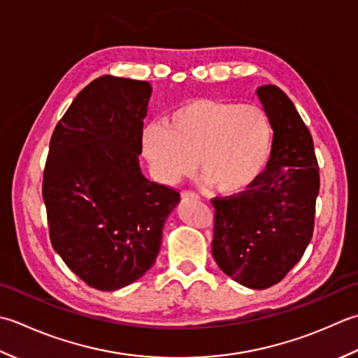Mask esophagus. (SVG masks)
<instances>
[{
  "label": "esophagus",
  "mask_w": 358,
  "mask_h": 358,
  "mask_svg": "<svg viewBox=\"0 0 358 358\" xmlns=\"http://www.w3.org/2000/svg\"><path fill=\"white\" fill-rule=\"evenodd\" d=\"M182 199H185V201H188V199H199V194L198 193H194V192H188V189H185V192H182Z\"/></svg>",
  "instance_id": "obj_1"
}]
</instances>
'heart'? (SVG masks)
Instances as JSON below:
<instances>
[{"mask_svg": "<svg viewBox=\"0 0 358 358\" xmlns=\"http://www.w3.org/2000/svg\"><path fill=\"white\" fill-rule=\"evenodd\" d=\"M272 151L273 127L264 109L222 99L188 100L142 133L143 157L160 184H176L198 162L203 182L227 196L257 184Z\"/></svg>", "mask_w": 358, "mask_h": 358, "instance_id": "b5f03b06", "label": "heart"}]
</instances>
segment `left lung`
Listing matches in <instances>:
<instances>
[{
  "label": "left lung",
  "mask_w": 358,
  "mask_h": 358,
  "mask_svg": "<svg viewBox=\"0 0 358 358\" xmlns=\"http://www.w3.org/2000/svg\"><path fill=\"white\" fill-rule=\"evenodd\" d=\"M273 127L267 170L244 193L215 198L211 253L221 271L250 289L280 282L312 239L320 169L308 127L278 86L257 90Z\"/></svg>",
  "instance_id": "1"
}]
</instances>
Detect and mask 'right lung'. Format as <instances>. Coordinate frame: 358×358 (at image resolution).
<instances>
[{
	"label": "right lung",
	"instance_id": "1",
	"mask_svg": "<svg viewBox=\"0 0 358 358\" xmlns=\"http://www.w3.org/2000/svg\"><path fill=\"white\" fill-rule=\"evenodd\" d=\"M151 85L99 77L72 101L50 137L43 174L49 236L87 286L125 287L155 264L179 192L138 165Z\"/></svg>",
	"mask_w": 358,
	"mask_h": 358
}]
</instances>
